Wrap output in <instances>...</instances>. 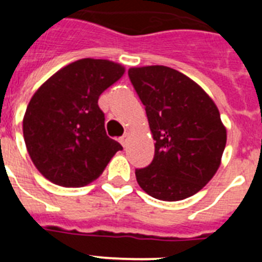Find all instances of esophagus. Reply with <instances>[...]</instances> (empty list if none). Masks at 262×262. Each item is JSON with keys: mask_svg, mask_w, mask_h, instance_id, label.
Segmentation results:
<instances>
[{"mask_svg": "<svg viewBox=\"0 0 262 262\" xmlns=\"http://www.w3.org/2000/svg\"><path fill=\"white\" fill-rule=\"evenodd\" d=\"M128 139H129V135H128V134H124V135L122 136V138H119L120 144L123 145V147H126L127 143H128Z\"/></svg>", "mask_w": 262, "mask_h": 262, "instance_id": "1", "label": "esophagus"}]
</instances>
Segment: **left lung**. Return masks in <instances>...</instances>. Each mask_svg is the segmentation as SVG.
Masks as SVG:
<instances>
[{
    "instance_id": "obj_1",
    "label": "left lung",
    "mask_w": 262,
    "mask_h": 262,
    "mask_svg": "<svg viewBox=\"0 0 262 262\" xmlns=\"http://www.w3.org/2000/svg\"><path fill=\"white\" fill-rule=\"evenodd\" d=\"M155 143L152 163L136 169L143 190L160 201L194 195L221 165L227 131L216 105L181 72L164 66L129 68Z\"/></svg>"
}]
</instances>
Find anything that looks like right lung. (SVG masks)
<instances>
[{"instance_id": "obj_1", "label": "right lung", "mask_w": 262, "mask_h": 262, "mask_svg": "<svg viewBox=\"0 0 262 262\" xmlns=\"http://www.w3.org/2000/svg\"><path fill=\"white\" fill-rule=\"evenodd\" d=\"M124 68L102 59H81L56 72L32 96L23 138L32 163L53 184L85 186L102 174L123 147L106 135L99 96Z\"/></svg>"}]
</instances>
